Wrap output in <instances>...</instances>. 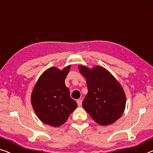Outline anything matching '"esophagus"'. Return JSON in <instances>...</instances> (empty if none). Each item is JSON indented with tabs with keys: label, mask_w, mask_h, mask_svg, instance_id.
<instances>
[{
	"label": "esophagus",
	"mask_w": 153,
	"mask_h": 153,
	"mask_svg": "<svg viewBox=\"0 0 153 153\" xmlns=\"http://www.w3.org/2000/svg\"><path fill=\"white\" fill-rule=\"evenodd\" d=\"M82 103V99H79L77 100V105H78V106H81Z\"/></svg>",
	"instance_id": "obj_1"
}]
</instances>
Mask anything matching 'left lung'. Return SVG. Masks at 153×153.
Masks as SVG:
<instances>
[{"label":"left lung","mask_w":153,"mask_h":153,"mask_svg":"<svg viewBox=\"0 0 153 153\" xmlns=\"http://www.w3.org/2000/svg\"><path fill=\"white\" fill-rule=\"evenodd\" d=\"M85 77L88 93L82 106L92 119L102 126L113 124L120 119L126 107V95L119 82L105 68L92 69L79 65Z\"/></svg>","instance_id":"obj_1"}]
</instances>
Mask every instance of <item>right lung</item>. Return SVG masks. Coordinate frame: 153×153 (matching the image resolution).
Instances as JSON below:
<instances>
[{"mask_svg": "<svg viewBox=\"0 0 153 153\" xmlns=\"http://www.w3.org/2000/svg\"><path fill=\"white\" fill-rule=\"evenodd\" d=\"M70 68L69 65L60 70L53 67L45 71L31 93V102L36 115L51 126L65 124L77 106L65 83Z\"/></svg>", "mask_w": 153, "mask_h": 153, "instance_id": "obj_1", "label": "right lung"}]
</instances>
